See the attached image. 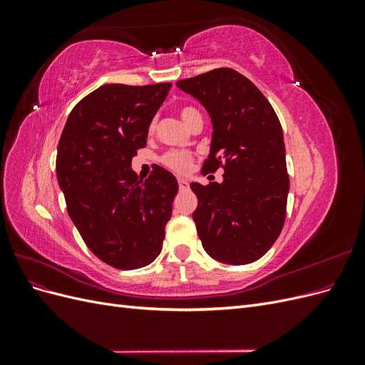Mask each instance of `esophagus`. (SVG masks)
<instances>
[{
    "mask_svg": "<svg viewBox=\"0 0 365 365\" xmlns=\"http://www.w3.org/2000/svg\"><path fill=\"white\" fill-rule=\"evenodd\" d=\"M178 185H180L181 190L189 189V182H187V180H184V178H178Z\"/></svg>",
    "mask_w": 365,
    "mask_h": 365,
    "instance_id": "34e87169",
    "label": "esophagus"
}]
</instances>
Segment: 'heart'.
I'll return each instance as SVG.
<instances>
[{
    "mask_svg": "<svg viewBox=\"0 0 365 365\" xmlns=\"http://www.w3.org/2000/svg\"><path fill=\"white\" fill-rule=\"evenodd\" d=\"M197 115H201V114L197 113L195 108L185 106V108L180 109V117L184 121L185 126H189L190 121ZM192 160L193 158L189 152H181V150H172L169 153H165V155L163 157V163L168 165V168H170L175 172H180V173H184L190 169Z\"/></svg>",
    "mask_w": 365,
    "mask_h": 365,
    "instance_id": "heart-1",
    "label": "heart"
}]
</instances>
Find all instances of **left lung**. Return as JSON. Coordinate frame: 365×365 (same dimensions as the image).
<instances>
[{"label":"left lung","instance_id":"1","mask_svg":"<svg viewBox=\"0 0 365 365\" xmlns=\"http://www.w3.org/2000/svg\"><path fill=\"white\" fill-rule=\"evenodd\" d=\"M176 86L200 101L212 120L210 155L201 172L219 165L225 170L220 184H190L202 247L228 264L257 260L277 240L286 216L289 178L280 121L259 88L231 68L178 81Z\"/></svg>","mask_w":365,"mask_h":365}]
</instances>
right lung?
<instances>
[{"instance_id":"add662e5","label":"right lung","mask_w":365,"mask_h":365,"mask_svg":"<svg viewBox=\"0 0 365 365\" xmlns=\"http://www.w3.org/2000/svg\"><path fill=\"white\" fill-rule=\"evenodd\" d=\"M170 86L102 85L73 108L58 145L56 176L73 224L118 269L155 260L172 216L175 176L157 165L141 181L130 169Z\"/></svg>"}]
</instances>
